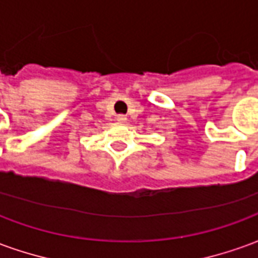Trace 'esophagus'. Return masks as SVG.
<instances>
[{
    "label": "esophagus",
    "instance_id": "esophagus-1",
    "mask_svg": "<svg viewBox=\"0 0 258 258\" xmlns=\"http://www.w3.org/2000/svg\"><path fill=\"white\" fill-rule=\"evenodd\" d=\"M125 120H127V117H125L124 114H118V116H117L118 123H125Z\"/></svg>",
    "mask_w": 258,
    "mask_h": 258
}]
</instances>
